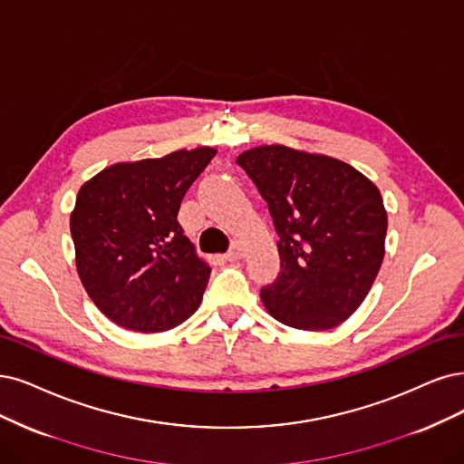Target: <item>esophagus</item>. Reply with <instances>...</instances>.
Returning <instances> with one entry per match:
<instances>
[{
  "label": "esophagus",
  "mask_w": 464,
  "mask_h": 464,
  "mask_svg": "<svg viewBox=\"0 0 464 464\" xmlns=\"http://www.w3.org/2000/svg\"><path fill=\"white\" fill-rule=\"evenodd\" d=\"M245 252H246L245 245H243L241 241H235L233 246H231V250L226 254V260H229V262L243 260V258H245Z\"/></svg>",
  "instance_id": "esophagus-1"
}]
</instances>
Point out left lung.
<instances>
[{"label":"left lung","instance_id":"1","mask_svg":"<svg viewBox=\"0 0 464 464\" xmlns=\"http://www.w3.org/2000/svg\"><path fill=\"white\" fill-rule=\"evenodd\" d=\"M237 164L279 235L281 271L260 293L266 310L302 331L338 327L362 305L384 260L379 187L338 159L285 145L248 149Z\"/></svg>","mask_w":464,"mask_h":464}]
</instances>
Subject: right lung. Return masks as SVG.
I'll return each mask as SVG.
<instances>
[{"mask_svg":"<svg viewBox=\"0 0 464 464\" xmlns=\"http://www.w3.org/2000/svg\"><path fill=\"white\" fill-rule=\"evenodd\" d=\"M216 149L118 162L85 181L71 214L76 269L85 293L116 324L162 333L200 305L210 279L183 235L178 212Z\"/></svg>","mask_w":464,"mask_h":464,"instance_id":"right-lung-1","label":"right lung"}]
</instances>
